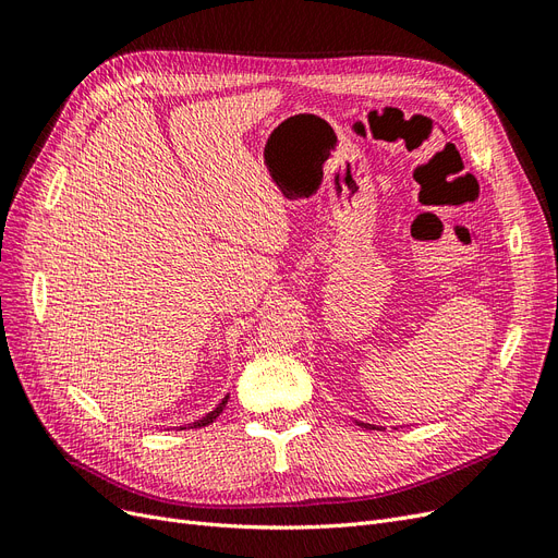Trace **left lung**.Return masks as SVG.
I'll use <instances>...</instances> for the list:
<instances>
[{
	"mask_svg": "<svg viewBox=\"0 0 558 558\" xmlns=\"http://www.w3.org/2000/svg\"><path fill=\"white\" fill-rule=\"evenodd\" d=\"M361 426H363V428H367V430H379L377 426H369V424H361Z\"/></svg>",
	"mask_w": 558,
	"mask_h": 558,
	"instance_id": "left-lung-1",
	"label": "left lung"
}]
</instances>
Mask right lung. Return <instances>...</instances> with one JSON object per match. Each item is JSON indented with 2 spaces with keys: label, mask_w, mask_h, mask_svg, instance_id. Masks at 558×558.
I'll use <instances>...</instances> for the list:
<instances>
[{
  "label": "right lung",
  "mask_w": 558,
  "mask_h": 558,
  "mask_svg": "<svg viewBox=\"0 0 558 558\" xmlns=\"http://www.w3.org/2000/svg\"><path fill=\"white\" fill-rule=\"evenodd\" d=\"M226 402H228V398H223L221 402H218V408L214 410V412H209L207 416H202L199 421H195V424H189V428H202V426H209L211 424V421L218 416V414H221L223 412V408H226ZM183 430V428H181Z\"/></svg>",
  "instance_id": "add662e5"
}]
</instances>
